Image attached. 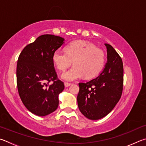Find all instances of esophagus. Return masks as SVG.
<instances>
[{"label":"esophagus","mask_w":146,"mask_h":146,"mask_svg":"<svg viewBox=\"0 0 146 146\" xmlns=\"http://www.w3.org/2000/svg\"><path fill=\"white\" fill-rule=\"evenodd\" d=\"M64 85H65V87H68V86H70V85H71V83L65 82V83H64Z\"/></svg>","instance_id":"obj_1"}]
</instances>
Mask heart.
Here are the masks:
<instances>
[{
  "label": "heart",
  "mask_w": 146,
  "mask_h": 146,
  "mask_svg": "<svg viewBox=\"0 0 146 146\" xmlns=\"http://www.w3.org/2000/svg\"><path fill=\"white\" fill-rule=\"evenodd\" d=\"M52 61L59 70L63 71L73 61L74 66L61 75L66 81H73L84 76L85 78L96 76L103 68L104 54L95 45L82 40L75 41L66 46L65 52L56 50Z\"/></svg>",
  "instance_id": "b5f03b06"
}]
</instances>
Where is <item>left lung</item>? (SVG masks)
Segmentation results:
<instances>
[{
    "instance_id": "obj_1",
    "label": "left lung",
    "mask_w": 146,
    "mask_h": 146,
    "mask_svg": "<svg viewBox=\"0 0 146 146\" xmlns=\"http://www.w3.org/2000/svg\"><path fill=\"white\" fill-rule=\"evenodd\" d=\"M107 62L98 77L86 83H80L77 97L79 109L90 120L107 115L121 98L123 87V64L111 45L104 43Z\"/></svg>"
}]
</instances>
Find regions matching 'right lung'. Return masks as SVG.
Segmentation results:
<instances>
[{
    "instance_id": "obj_1",
    "label": "right lung",
    "mask_w": 146,
    "mask_h": 146,
    "mask_svg": "<svg viewBox=\"0 0 146 146\" xmlns=\"http://www.w3.org/2000/svg\"><path fill=\"white\" fill-rule=\"evenodd\" d=\"M64 41L58 36L41 35L23 49L18 59L17 83L19 96L25 108L36 115H47L58 106L59 94L65 86L58 79L52 58ZM51 80L53 83L48 86Z\"/></svg>"
}]
</instances>
